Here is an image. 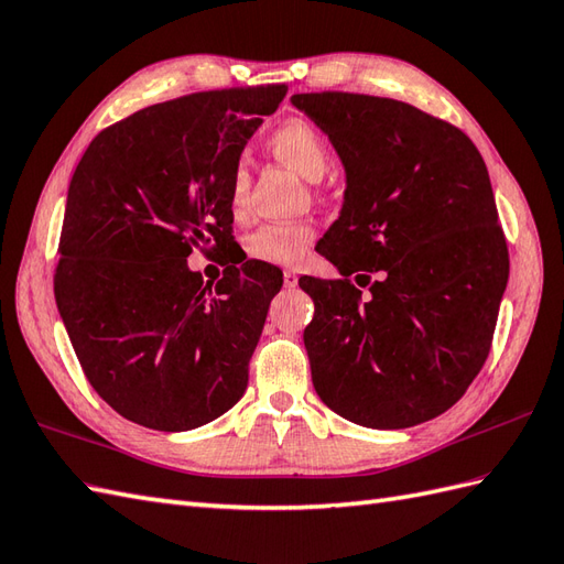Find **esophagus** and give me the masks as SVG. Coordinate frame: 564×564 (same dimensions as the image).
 Returning <instances> with one entry per match:
<instances>
[{
    "label": "esophagus",
    "mask_w": 564,
    "mask_h": 564,
    "mask_svg": "<svg viewBox=\"0 0 564 564\" xmlns=\"http://www.w3.org/2000/svg\"><path fill=\"white\" fill-rule=\"evenodd\" d=\"M283 283H285V288H295L297 285V273L291 271V269H285L283 271Z\"/></svg>",
    "instance_id": "esophagus-1"
}]
</instances>
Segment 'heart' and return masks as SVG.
<instances>
[{
	"mask_svg": "<svg viewBox=\"0 0 564 564\" xmlns=\"http://www.w3.org/2000/svg\"><path fill=\"white\" fill-rule=\"evenodd\" d=\"M271 151L288 167L310 182L324 177L329 167V147L317 127L307 120H288L271 134ZM247 194V170L245 165H235L230 177V208L240 212ZM312 223H271L261 226L245 238V254L271 267H295L305 259L310 245L314 240Z\"/></svg>",
	"mask_w": 564,
	"mask_h": 564,
	"instance_id": "obj_1",
	"label": "heart"
}]
</instances>
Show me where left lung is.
<instances>
[{"label": "left lung", "mask_w": 564, "mask_h": 564, "mask_svg": "<svg viewBox=\"0 0 564 564\" xmlns=\"http://www.w3.org/2000/svg\"><path fill=\"white\" fill-rule=\"evenodd\" d=\"M346 170L317 250L344 281L305 276L312 384L346 421L401 430L464 397L486 362L509 279L488 167L462 129L409 102L295 94ZM369 282L361 297L348 281Z\"/></svg>", "instance_id": "8db88e82"}]
</instances>
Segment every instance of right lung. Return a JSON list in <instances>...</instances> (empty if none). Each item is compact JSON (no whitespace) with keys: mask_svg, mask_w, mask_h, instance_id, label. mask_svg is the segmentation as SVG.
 <instances>
[{"mask_svg":"<svg viewBox=\"0 0 564 564\" xmlns=\"http://www.w3.org/2000/svg\"><path fill=\"white\" fill-rule=\"evenodd\" d=\"M285 90L151 105L102 129L74 170L55 300L90 387L127 421L185 432L245 394L283 276L250 259L214 288L187 257L230 242L232 170Z\"/></svg>","mask_w":564,"mask_h":564,"instance_id":"right-lung-1","label":"right lung"}]
</instances>
